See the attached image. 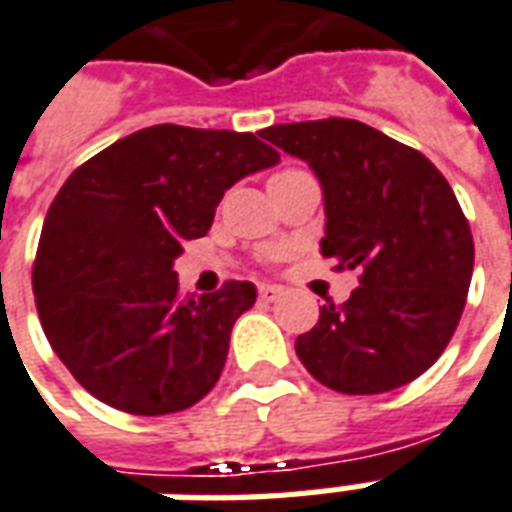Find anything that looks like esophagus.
Instances as JSON below:
<instances>
[{"label": "esophagus", "instance_id": "34e87169", "mask_svg": "<svg viewBox=\"0 0 512 512\" xmlns=\"http://www.w3.org/2000/svg\"><path fill=\"white\" fill-rule=\"evenodd\" d=\"M260 301H276L279 295H282V287L279 285H260Z\"/></svg>", "mask_w": 512, "mask_h": 512}]
</instances>
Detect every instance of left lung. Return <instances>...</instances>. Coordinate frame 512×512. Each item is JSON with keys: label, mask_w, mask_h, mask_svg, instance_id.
Segmentation results:
<instances>
[{"label": "left lung", "mask_w": 512, "mask_h": 512, "mask_svg": "<svg viewBox=\"0 0 512 512\" xmlns=\"http://www.w3.org/2000/svg\"><path fill=\"white\" fill-rule=\"evenodd\" d=\"M304 160L323 187V255L358 268L342 306L325 304L295 352L314 380L352 396L407 385L456 331L475 244L445 176L420 151L355 119L260 132Z\"/></svg>", "instance_id": "obj_1"}]
</instances>
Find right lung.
I'll return each instance as SVG.
<instances>
[{
  "mask_svg": "<svg viewBox=\"0 0 512 512\" xmlns=\"http://www.w3.org/2000/svg\"><path fill=\"white\" fill-rule=\"evenodd\" d=\"M279 151L252 135L157 124L116 140L64 181L45 217L32 287L59 361L94 399L130 415L198 404L225 369L252 282L181 295V244Z\"/></svg>",
  "mask_w": 512,
  "mask_h": 512,
  "instance_id": "obj_1",
  "label": "right lung"
}]
</instances>
